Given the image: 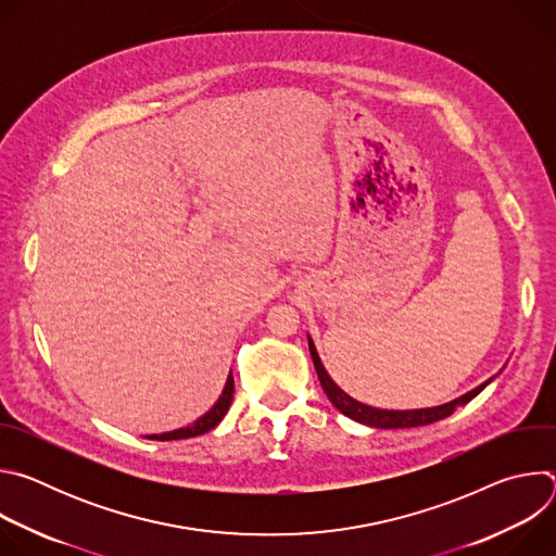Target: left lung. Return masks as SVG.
I'll list each match as a JSON object with an SVG mask.
<instances>
[{
  "label": "left lung",
  "instance_id": "left-lung-1",
  "mask_svg": "<svg viewBox=\"0 0 556 556\" xmlns=\"http://www.w3.org/2000/svg\"><path fill=\"white\" fill-rule=\"evenodd\" d=\"M307 345H309V354H312V361H314V369H316V376H319L321 380V387L326 391V395L330 399V403L348 418L356 420V422H363L367 427H376V429H409V427H422V425H431V422H438L446 416H451L457 407L466 405L468 401H472L475 395H478L491 380H486L484 384L475 387L472 391L459 395V399L446 403V405H440V407H431V409H412V412H389V409H376V407H369V405H363L358 401H354L352 395H348L326 371L319 354H316V348L314 343L307 339Z\"/></svg>",
  "mask_w": 556,
  "mask_h": 556
}]
</instances>
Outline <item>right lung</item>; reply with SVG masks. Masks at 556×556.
<instances>
[{
    "label": "right lung",
    "mask_w": 556,
    "mask_h": 556,
    "mask_svg": "<svg viewBox=\"0 0 556 556\" xmlns=\"http://www.w3.org/2000/svg\"><path fill=\"white\" fill-rule=\"evenodd\" d=\"M232 391H235V380H232V374H228L226 387H224V391H222V395H219V401L215 403V407H213L208 414H204V416H202L195 425H191V427L176 429V431L161 433V435H149V440H185V438H195V435H202V433L215 429V427L222 422V418L226 416V412H228V407H230V403H232Z\"/></svg>",
    "instance_id": "add662e5"
}]
</instances>
